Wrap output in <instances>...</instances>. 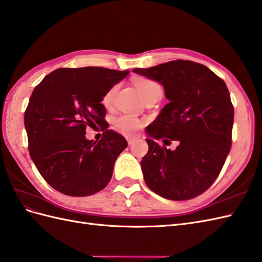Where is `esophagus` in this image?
I'll use <instances>...</instances> for the list:
<instances>
[{
  "mask_svg": "<svg viewBox=\"0 0 262 262\" xmlns=\"http://www.w3.org/2000/svg\"><path fill=\"white\" fill-rule=\"evenodd\" d=\"M126 139H127V142H128V145H133L134 143H135V141H137V137H135V136H126Z\"/></svg>",
  "mask_w": 262,
  "mask_h": 262,
  "instance_id": "obj_1",
  "label": "esophagus"
}]
</instances>
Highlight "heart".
I'll return each instance as SVG.
<instances>
[{
  "mask_svg": "<svg viewBox=\"0 0 262 262\" xmlns=\"http://www.w3.org/2000/svg\"><path fill=\"white\" fill-rule=\"evenodd\" d=\"M135 84L139 93L142 94L144 99L153 98L156 96H162L163 95V89L160 83H157L154 80H150L147 78H138L135 80ZM117 91V86H113L105 94L102 98V102L105 106H111L114 100L115 94ZM115 125H116L117 128L124 133H133L137 130L139 127L142 126V121L139 120L137 117L132 116V115H121L118 118L115 120Z\"/></svg>",
  "mask_w": 262,
  "mask_h": 262,
  "instance_id": "b5f03b06",
  "label": "heart"
}]
</instances>
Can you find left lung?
<instances>
[{
    "mask_svg": "<svg viewBox=\"0 0 262 262\" xmlns=\"http://www.w3.org/2000/svg\"><path fill=\"white\" fill-rule=\"evenodd\" d=\"M133 72L160 82L168 99L146 127L148 153L141 162L146 185L167 200L200 195L216 180L231 148L234 111L226 82L188 60ZM160 139L178 146L168 150Z\"/></svg>",
    "mask_w": 262,
    "mask_h": 262,
    "instance_id": "left-lung-1",
    "label": "left lung"
}]
</instances>
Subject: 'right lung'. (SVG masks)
Masks as SVG:
<instances>
[{
    "mask_svg": "<svg viewBox=\"0 0 262 262\" xmlns=\"http://www.w3.org/2000/svg\"><path fill=\"white\" fill-rule=\"evenodd\" d=\"M128 74L101 67L61 68L34 88L24 114L29 151L54 190L87 196L111 181L115 161L128 144L120 134L107 129L101 101ZM96 124L105 130L99 142L85 138L86 126Z\"/></svg>",
    "mask_w": 262,
    "mask_h": 262,
    "instance_id": "right-lung-1",
    "label": "right lung"
}]
</instances>
